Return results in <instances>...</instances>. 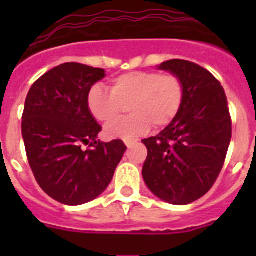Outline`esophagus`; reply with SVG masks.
I'll use <instances>...</instances> for the list:
<instances>
[{"label": "esophagus", "mask_w": 256, "mask_h": 256, "mask_svg": "<svg viewBox=\"0 0 256 256\" xmlns=\"http://www.w3.org/2000/svg\"><path fill=\"white\" fill-rule=\"evenodd\" d=\"M134 142H136V141H133V140H124V144H126V148H132L133 144H134Z\"/></svg>", "instance_id": "esophagus-1"}]
</instances>
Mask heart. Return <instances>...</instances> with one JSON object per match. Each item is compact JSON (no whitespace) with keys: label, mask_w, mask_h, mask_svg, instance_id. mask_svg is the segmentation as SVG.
Here are the masks:
<instances>
[{"label":"heart","mask_w":256,"mask_h":256,"mask_svg":"<svg viewBox=\"0 0 256 256\" xmlns=\"http://www.w3.org/2000/svg\"><path fill=\"white\" fill-rule=\"evenodd\" d=\"M184 101V87L176 76L155 72H132L112 79L108 91L94 86L87 94L90 114L100 123H110L126 106L132 114L108 124V138H133L150 130L168 126L178 116Z\"/></svg>","instance_id":"heart-1"}]
</instances>
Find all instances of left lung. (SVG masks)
<instances>
[{
    "label": "left lung",
    "mask_w": 256,
    "mask_h": 256,
    "mask_svg": "<svg viewBox=\"0 0 256 256\" xmlns=\"http://www.w3.org/2000/svg\"><path fill=\"white\" fill-rule=\"evenodd\" d=\"M158 69L180 79L184 101L164 130L142 140L148 148L142 177L160 200L187 205L212 188L223 168L232 137L230 108L220 83L200 65L174 58Z\"/></svg>",
    "instance_id": "8db88e82"
}]
</instances>
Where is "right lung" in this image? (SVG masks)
<instances>
[{
  "instance_id": "obj_1",
  "label": "right lung",
  "mask_w": 256,
  "mask_h": 256,
  "mask_svg": "<svg viewBox=\"0 0 256 256\" xmlns=\"http://www.w3.org/2000/svg\"><path fill=\"white\" fill-rule=\"evenodd\" d=\"M105 76L100 68L65 62L36 80L26 96L22 133L29 165L40 188L61 204L100 196L126 150L122 140H97L102 128L87 108L88 91Z\"/></svg>"
}]
</instances>
